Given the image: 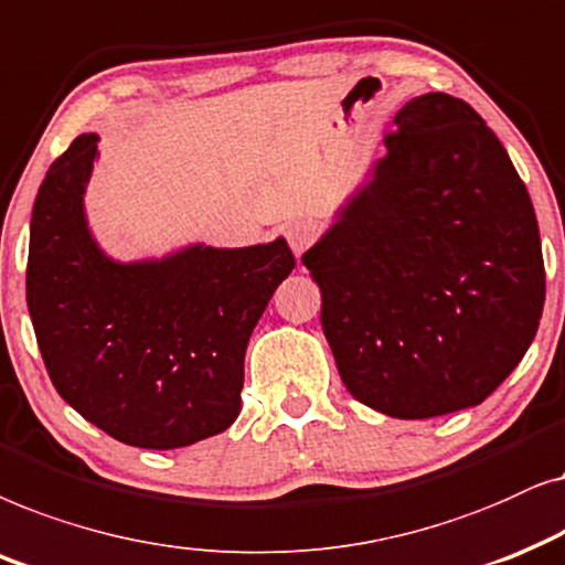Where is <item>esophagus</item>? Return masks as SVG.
<instances>
[{"mask_svg":"<svg viewBox=\"0 0 565 565\" xmlns=\"http://www.w3.org/2000/svg\"><path fill=\"white\" fill-rule=\"evenodd\" d=\"M284 235H287V243L295 255L299 258L307 247L315 243V237H318V224L310 222V220H295L287 224V230H284Z\"/></svg>","mask_w":565,"mask_h":565,"instance_id":"1","label":"esophagus"}]
</instances>
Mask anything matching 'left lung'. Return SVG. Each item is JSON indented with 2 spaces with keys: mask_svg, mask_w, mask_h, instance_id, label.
<instances>
[{
  "mask_svg": "<svg viewBox=\"0 0 565 565\" xmlns=\"http://www.w3.org/2000/svg\"><path fill=\"white\" fill-rule=\"evenodd\" d=\"M370 180L302 255L349 393L393 418L480 405L535 341L545 266L530 193L460 97L395 113Z\"/></svg>",
  "mask_w": 565,
  "mask_h": 565,
  "instance_id": "left-lung-1",
  "label": "left lung"
}]
</instances>
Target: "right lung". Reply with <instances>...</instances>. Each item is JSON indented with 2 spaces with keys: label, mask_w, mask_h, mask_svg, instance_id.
I'll use <instances>...</instances> for the list:
<instances>
[{
  "label": "right lung",
  "mask_w": 565,
  "mask_h": 565,
  "mask_svg": "<svg viewBox=\"0 0 565 565\" xmlns=\"http://www.w3.org/2000/svg\"><path fill=\"white\" fill-rule=\"evenodd\" d=\"M97 134L51 164L30 220L28 310L56 393L113 439L178 449L239 416L245 349L295 268L287 239L116 260L87 224Z\"/></svg>",
  "instance_id": "1"
}]
</instances>
